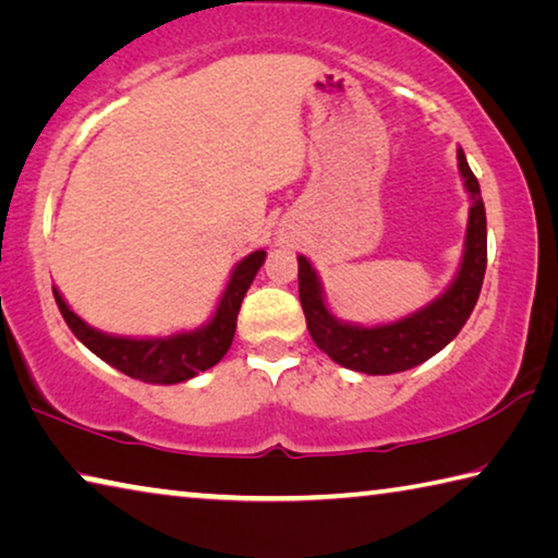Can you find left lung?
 Returning <instances> with one entry per match:
<instances>
[{"label": "left lung", "instance_id": "8db88e82", "mask_svg": "<svg viewBox=\"0 0 558 558\" xmlns=\"http://www.w3.org/2000/svg\"><path fill=\"white\" fill-rule=\"evenodd\" d=\"M458 166L472 199L464 252L458 277L452 279L445 294L427 306L403 316L400 322L380 326L339 322L328 312L322 281L312 262L299 257V299L308 333L318 349L343 368L368 373V376H390V373L415 368L440 353L470 318L487 269V217L480 182L470 170L462 148L458 150Z\"/></svg>", "mask_w": 558, "mask_h": 558}]
</instances>
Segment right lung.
<instances>
[{"label":"right lung","instance_id":"1","mask_svg":"<svg viewBox=\"0 0 558 558\" xmlns=\"http://www.w3.org/2000/svg\"><path fill=\"white\" fill-rule=\"evenodd\" d=\"M264 257H267V252L257 250L236 264L215 316L205 326L195 328V331L162 336V339H125V336L104 333L73 314L57 287H53V299H57L59 312L73 336L88 351H94L100 361L135 380L172 386V383H185L195 378L197 373L213 368L230 351L242 299L257 277Z\"/></svg>","mask_w":558,"mask_h":558}]
</instances>
